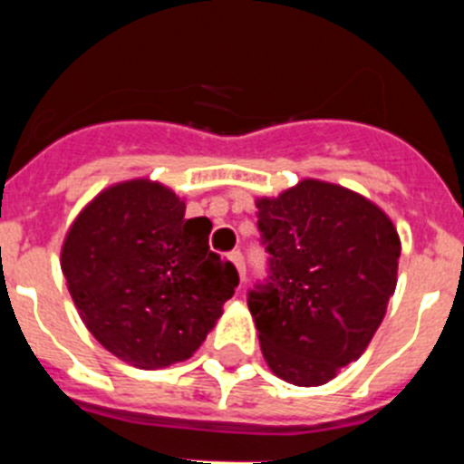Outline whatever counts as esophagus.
Listing matches in <instances>:
<instances>
[{
    "label": "esophagus",
    "instance_id": "1",
    "mask_svg": "<svg viewBox=\"0 0 464 464\" xmlns=\"http://www.w3.org/2000/svg\"><path fill=\"white\" fill-rule=\"evenodd\" d=\"M229 260H232V265H235L237 272H239L241 283H244V281H246V265H244V256H241L239 251H232V253H229Z\"/></svg>",
    "mask_w": 464,
    "mask_h": 464
}]
</instances>
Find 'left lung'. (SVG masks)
Listing matches in <instances>:
<instances>
[{"instance_id":"8db88e82","label":"left lung","mask_w":464,"mask_h":464,"mask_svg":"<svg viewBox=\"0 0 464 464\" xmlns=\"http://www.w3.org/2000/svg\"><path fill=\"white\" fill-rule=\"evenodd\" d=\"M269 281L248 293L262 355L278 379L323 385L358 360L397 285L400 235L367 197L304 179L260 197Z\"/></svg>"}]
</instances>
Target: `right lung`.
Returning a JSON list of instances; mask_svg holds the SVG:
<instances>
[{"mask_svg": "<svg viewBox=\"0 0 464 464\" xmlns=\"http://www.w3.org/2000/svg\"><path fill=\"white\" fill-rule=\"evenodd\" d=\"M208 218H186L167 186L132 179L106 188L69 227L63 274L97 342L122 362L160 370L202 346L239 285L208 251Z\"/></svg>", "mask_w": 464, "mask_h": 464, "instance_id": "add662e5", "label": "right lung"}]
</instances>
